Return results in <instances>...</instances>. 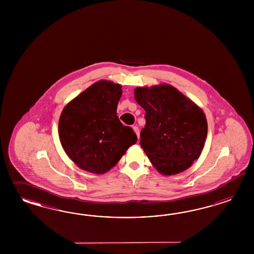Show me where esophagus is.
Segmentation results:
<instances>
[{"mask_svg": "<svg viewBox=\"0 0 254 254\" xmlns=\"http://www.w3.org/2000/svg\"><path fill=\"white\" fill-rule=\"evenodd\" d=\"M133 129L135 131L137 137H138V139H139V129H138V127H133Z\"/></svg>", "mask_w": 254, "mask_h": 254, "instance_id": "obj_1", "label": "esophagus"}]
</instances>
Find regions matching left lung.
Wrapping results in <instances>:
<instances>
[{"instance_id":"1","label":"left lung","mask_w":254,"mask_h":254,"mask_svg":"<svg viewBox=\"0 0 254 254\" xmlns=\"http://www.w3.org/2000/svg\"><path fill=\"white\" fill-rule=\"evenodd\" d=\"M134 96L145 111L139 143L155 169L170 176L190 168L208 134L203 110L168 84L137 87Z\"/></svg>"}]
</instances>
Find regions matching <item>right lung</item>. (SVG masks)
I'll use <instances>...</instances> for the list:
<instances>
[{"mask_svg":"<svg viewBox=\"0 0 254 254\" xmlns=\"http://www.w3.org/2000/svg\"><path fill=\"white\" fill-rule=\"evenodd\" d=\"M122 85L100 80L63 108L59 121L62 148L78 168L104 174L137 142L130 127L116 116Z\"/></svg>","mask_w":254,"mask_h":254,"instance_id":"1","label":"right lung"}]
</instances>
